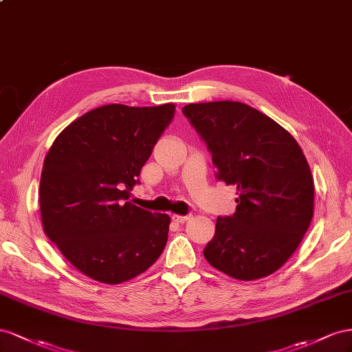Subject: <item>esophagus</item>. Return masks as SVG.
<instances>
[{
  "label": "esophagus",
  "instance_id": "esophagus-1",
  "mask_svg": "<svg viewBox=\"0 0 352 352\" xmlns=\"http://www.w3.org/2000/svg\"><path fill=\"white\" fill-rule=\"evenodd\" d=\"M170 219H173L174 223H177V224H183L188 219V215H173V217H170Z\"/></svg>",
  "mask_w": 352,
  "mask_h": 352
}]
</instances>
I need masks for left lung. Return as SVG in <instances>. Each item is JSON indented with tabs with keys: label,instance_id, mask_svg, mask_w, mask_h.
<instances>
[{
	"label": "left lung",
	"instance_id": "1",
	"mask_svg": "<svg viewBox=\"0 0 352 352\" xmlns=\"http://www.w3.org/2000/svg\"><path fill=\"white\" fill-rule=\"evenodd\" d=\"M183 113L212 155L215 178L239 195L236 212L217 218L206 261L237 280L270 276L295 252L313 219L314 183L302 150L245 103L187 104Z\"/></svg>",
	"mask_w": 352,
	"mask_h": 352
}]
</instances>
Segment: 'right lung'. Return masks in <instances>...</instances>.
<instances>
[{"label":"right lung","instance_id":"right-lung-1","mask_svg":"<svg viewBox=\"0 0 352 352\" xmlns=\"http://www.w3.org/2000/svg\"><path fill=\"white\" fill-rule=\"evenodd\" d=\"M175 104H106L66 126L44 160V232L65 258L97 282L118 285L155 264L170 219L128 202Z\"/></svg>","mask_w":352,"mask_h":352}]
</instances>
